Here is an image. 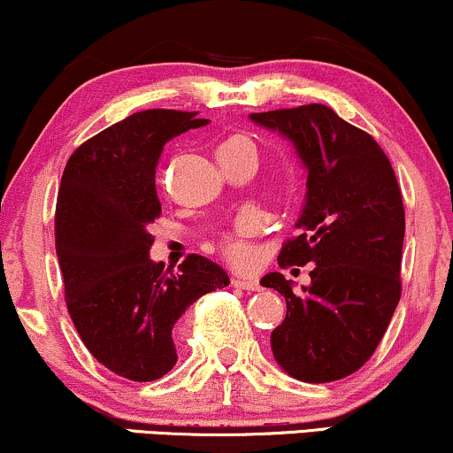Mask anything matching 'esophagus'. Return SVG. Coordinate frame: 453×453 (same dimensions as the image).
<instances>
[{
  "instance_id": "obj_1",
  "label": "esophagus",
  "mask_w": 453,
  "mask_h": 453,
  "mask_svg": "<svg viewBox=\"0 0 453 453\" xmlns=\"http://www.w3.org/2000/svg\"><path fill=\"white\" fill-rule=\"evenodd\" d=\"M232 285L244 291H259V282L255 279H232Z\"/></svg>"
}]
</instances>
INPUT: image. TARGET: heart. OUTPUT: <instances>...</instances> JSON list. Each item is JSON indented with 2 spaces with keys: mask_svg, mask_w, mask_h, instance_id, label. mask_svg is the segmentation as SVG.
I'll use <instances>...</instances> for the list:
<instances>
[{
  "mask_svg": "<svg viewBox=\"0 0 453 453\" xmlns=\"http://www.w3.org/2000/svg\"><path fill=\"white\" fill-rule=\"evenodd\" d=\"M223 145L242 147V150L257 156V147H255V143L249 137H244V134H236V137L227 139ZM255 232H257V223H255L253 217H242V219L234 223L230 230L223 232L219 238V249L223 257L236 265H247L250 257H253V247H250L249 238L253 236Z\"/></svg>",
  "mask_w": 453,
  "mask_h": 453,
  "instance_id": "obj_1",
  "label": "heart"
}]
</instances>
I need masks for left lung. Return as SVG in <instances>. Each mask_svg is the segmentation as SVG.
Returning a JSON list of instances; mask_svg holds the SVG:
<instances>
[{"label": "left lung", "mask_w": 453, "mask_h": 453, "mask_svg": "<svg viewBox=\"0 0 453 453\" xmlns=\"http://www.w3.org/2000/svg\"><path fill=\"white\" fill-rule=\"evenodd\" d=\"M287 134L308 168V203L280 268L314 264L312 285L293 293L280 272L261 285L285 296L287 316L272 352L310 384L348 378L372 358L401 299L405 209L384 150L365 130L319 103L250 113Z\"/></svg>", "instance_id": "left-lung-1"}]
</instances>
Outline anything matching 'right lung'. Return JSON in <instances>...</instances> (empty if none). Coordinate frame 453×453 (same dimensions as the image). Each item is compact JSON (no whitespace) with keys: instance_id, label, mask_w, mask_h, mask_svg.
I'll list each match as a JSON object with an SVG mask.
<instances>
[{"instance_id":"obj_1","label":"right lung","mask_w":453,"mask_h":453,"mask_svg":"<svg viewBox=\"0 0 453 453\" xmlns=\"http://www.w3.org/2000/svg\"><path fill=\"white\" fill-rule=\"evenodd\" d=\"M196 111L147 109L84 141L58 188L54 241L65 303L92 357L133 382L177 363L181 316L204 293L230 285L219 265L188 255L177 270L154 264L147 232L162 215L156 165L165 145L204 127Z\"/></svg>"}]
</instances>
